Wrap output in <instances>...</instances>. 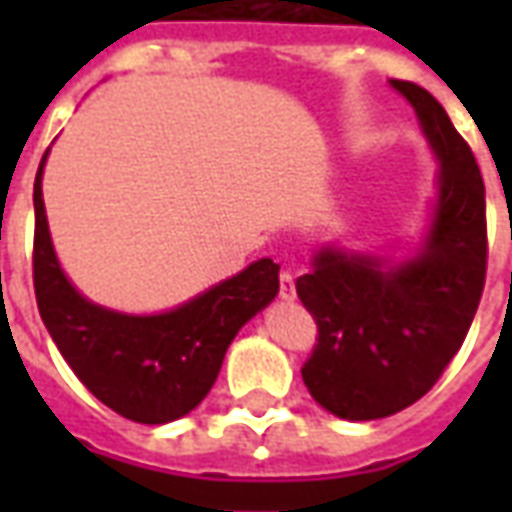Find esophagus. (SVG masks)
<instances>
[{"instance_id":"esophagus-1","label":"esophagus","mask_w":512,"mask_h":512,"mask_svg":"<svg viewBox=\"0 0 512 512\" xmlns=\"http://www.w3.org/2000/svg\"><path fill=\"white\" fill-rule=\"evenodd\" d=\"M279 296L285 301L296 299V282H293V274H290V271H282V274H279Z\"/></svg>"}]
</instances>
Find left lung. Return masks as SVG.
<instances>
[{"label": "left lung", "mask_w": 512, "mask_h": 512, "mask_svg": "<svg viewBox=\"0 0 512 512\" xmlns=\"http://www.w3.org/2000/svg\"><path fill=\"white\" fill-rule=\"evenodd\" d=\"M441 161L425 249L386 266L326 246L296 279L318 337L301 378L326 411L381 419L430 392L466 340L485 288V186L472 147L419 84L392 79Z\"/></svg>", "instance_id": "8db88e82"}]
</instances>
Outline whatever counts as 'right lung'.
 Listing matches in <instances>:
<instances>
[{
    "label": "right lung",
    "instance_id": "obj_1",
    "mask_svg": "<svg viewBox=\"0 0 512 512\" xmlns=\"http://www.w3.org/2000/svg\"><path fill=\"white\" fill-rule=\"evenodd\" d=\"M43 161L35 178L32 282L51 340L76 378L120 417L142 425L186 417L211 392L238 329L277 296L279 266L263 257L164 315L139 318L90 304L65 279L51 249Z\"/></svg>",
    "mask_w": 512,
    "mask_h": 512
}]
</instances>
